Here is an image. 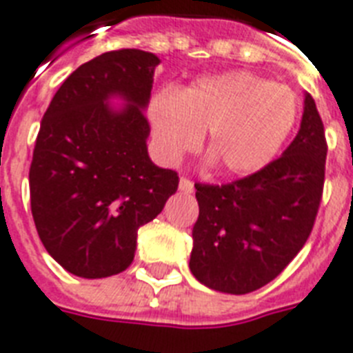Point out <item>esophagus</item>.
<instances>
[{"instance_id":"1","label":"esophagus","mask_w":353,"mask_h":353,"mask_svg":"<svg viewBox=\"0 0 353 353\" xmlns=\"http://www.w3.org/2000/svg\"><path fill=\"white\" fill-rule=\"evenodd\" d=\"M179 188H180V191H184V193H193V190H194L193 182H191L190 179H185V176H182V179H180Z\"/></svg>"}]
</instances>
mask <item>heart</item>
I'll list each match as a JSON object with an SVG mask.
<instances>
[{"mask_svg": "<svg viewBox=\"0 0 353 353\" xmlns=\"http://www.w3.org/2000/svg\"><path fill=\"white\" fill-rule=\"evenodd\" d=\"M297 120V98L286 85L246 70L196 81L179 92H159L149 103L154 148L165 163H176L199 148L222 174L244 176L275 159Z\"/></svg>", "mask_w": 353, "mask_h": 353, "instance_id": "b5f03b06", "label": "heart"}]
</instances>
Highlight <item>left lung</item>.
I'll use <instances>...</instances> for the list:
<instances>
[{"mask_svg": "<svg viewBox=\"0 0 353 353\" xmlns=\"http://www.w3.org/2000/svg\"><path fill=\"white\" fill-rule=\"evenodd\" d=\"M326 153L323 120L306 92L301 129L283 157L230 184H194L199 219L190 270L196 281L244 295L277 277L312 233Z\"/></svg>", "mask_w": 353, "mask_h": 353, "instance_id": "obj_1", "label": "left lung"}]
</instances>
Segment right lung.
Returning <instances> with one entry per match:
<instances>
[{
	"mask_svg": "<svg viewBox=\"0 0 353 353\" xmlns=\"http://www.w3.org/2000/svg\"><path fill=\"white\" fill-rule=\"evenodd\" d=\"M153 52L120 49L80 65L56 91L29 171L30 210L45 250L83 279L111 277L134 259L138 228L163 210L179 174L148 154L143 109ZM120 96V110L108 100Z\"/></svg>",
	"mask_w": 353,
	"mask_h": 353,
	"instance_id": "right-lung-1",
	"label": "right lung"
}]
</instances>
